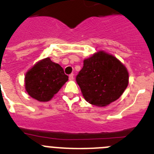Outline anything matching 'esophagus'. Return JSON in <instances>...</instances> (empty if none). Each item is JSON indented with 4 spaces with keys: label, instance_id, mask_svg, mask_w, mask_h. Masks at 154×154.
I'll return each instance as SVG.
<instances>
[{
    "label": "esophagus",
    "instance_id": "esophagus-1",
    "mask_svg": "<svg viewBox=\"0 0 154 154\" xmlns=\"http://www.w3.org/2000/svg\"><path fill=\"white\" fill-rule=\"evenodd\" d=\"M69 80H71V81L74 79V74H73V73H72V74L69 75Z\"/></svg>",
    "mask_w": 154,
    "mask_h": 154
}]
</instances>
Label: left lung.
Returning <instances> with one entry per match:
<instances>
[{"instance_id": "8db88e82", "label": "left lung", "mask_w": 154, "mask_h": 154, "mask_svg": "<svg viewBox=\"0 0 154 154\" xmlns=\"http://www.w3.org/2000/svg\"><path fill=\"white\" fill-rule=\"evenodd\" d=\"M83 63L75 79L87 102L106 106L122 96L129 83V73L117 58L100 51Z\"/></svg>"}]
</instances>
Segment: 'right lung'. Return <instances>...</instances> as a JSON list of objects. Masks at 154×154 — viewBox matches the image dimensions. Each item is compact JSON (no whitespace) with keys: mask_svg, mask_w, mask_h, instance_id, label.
<instances>
[{"mask_svg":"<svg viewBox=\"0 0 154 154\" xmlns=\"http://www.w3.org/2000/svg\"><path fill=\"white\" fill-rule=\"evenodd\" d=\"M69 79L61 65L46 58L37 62L25 75V89L40 102L51 100Z\"/></svg>","mask_w":154,"mask_h":154,"instance_id":"1","label":"right lung"}]
</instances>
